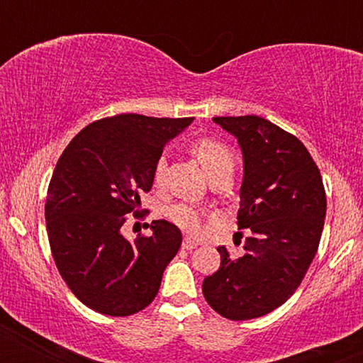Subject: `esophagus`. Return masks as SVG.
I'll list each match as a JSON object with an SVG mask.
<instances>
[{"label": "esophagus", "mask_w": 363, "mask_h": 363, "mask_svg": "<svg viewBox=\"0 0 363 363\" xmlns=\"http://www.w3.org/2000/svg\"><path fill=\"white\" fill-rule=\"evenodd\" d=\"M199 240H195V239H191V237H186L184 240H182V250H186V251H191V250H195L196 246H199Z\"/></svg>", "instance_id": "esophagus-1"}]
</instances>
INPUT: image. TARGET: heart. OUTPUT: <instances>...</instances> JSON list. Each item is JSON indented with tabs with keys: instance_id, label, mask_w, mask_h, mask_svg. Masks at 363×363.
<instances>
[{
	"instance_id": "obj_1",
	"label": "heart",
	"mask_w": 363,
	"mask_h": 363,
	"mask_svg": "<svg viewBox=\"0 0 363 363\" xmlns=\"http://www.w3.org/2000/svg\"><path fill=\"white\" fill-rule=\"evenodd\" d=\"M191 155L199 160L203 170L207 172L208 177L219 174L223 170H233V155L223 142L216 140V138H199L191 144ZM163 172H164V158H160L155 163V170H152V182L155 186H161L163 182ZM167 216L174 225L179 228L186 230V232H196L202 225L200 219V212L189 203H175L167 208Z\"/></svg>"
}]
</instances>
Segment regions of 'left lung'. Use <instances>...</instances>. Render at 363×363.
Wrapping results in <instances>:
<instances>
[{
  "mask_svg": "<svg viewBox=\"0 0 363 363\" xmlns=\"http://www.w3.org/2000/svg\"><path fill=\"white\" fill-rule=\"evenodd\" d=\"M235 135L244 155L239 228H247L244 255L219 246L221 265L203 279L208 306L242 321L283 306L302 283L323 232L327 195L306 145L258 116L214 117Z\"/></svg>",
  "mask_w": 363,
  "mask_h": 363,
  "instance_id": "8db88e82",
  "label": "left lung"
}]
</instances>
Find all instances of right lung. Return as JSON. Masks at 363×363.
Listing matches in <instances>:
<instances>
[{
    "label": "right lung",
    "mask_w": 363,
    "mask_h": 363,
    "mask_svg": "<svg viewBox=\"0 0 363 363\" xmlns=\"http://www.w3.org/2000/svg\"><path fill=\"white\" fill-rule=\"evenodd\" d=\"M193 117L119 113L80 130L61 155L45 200L47 235L72 294L107 316H130L158 295L164 267L181 247V230L164 219L152 235L123 237L128 214L140 218V193L170 138Z\"/></svg>",
    "instance_id": "right-lung-1"
}]
</instances>
